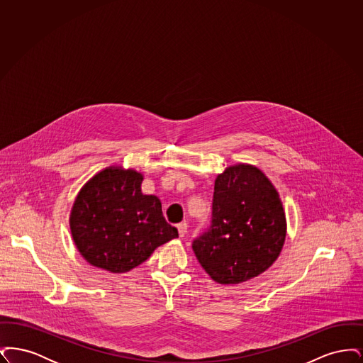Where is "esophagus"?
<instances>
[{"mask_svg":"<svg viewBox=\"0 0 363 363\" xmlns=\"http://www.w3.org/2000/svg\"><path fill=\"white\" fill-rule=\"evenodd\" d=\"M177 228H178V234H179V237H185V234H186V231H188V223H179V225H177Z\"/></svg>","mask_w":363,"mask_h":363,"instance_id":"obj_1","label":"esophagus"}]
</instances>
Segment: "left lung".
<instances>
[{
	"mask_svg": "<svg viewBox=\"0 0 363 363\" xmlns=\"http://www.w3.org/2000/svg\"><path fill=\"white\" fill-rule=\"evenodd\" d=\"M286 230V213L272 182L256 166L240 163L216 177L211 225L191 247L212 280L238 284L277 261Z\"/></svg>",
	"mask_w": 363,
	"mask_h": 363,
	"instance_id": "1",
	"label": "left lung"
}]
</instances>
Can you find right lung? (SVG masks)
<instances>
[{
	"label": "right lung",
	"instance_id": "right-lung-1",
	"mask_svg": "<svg viewBox=\"0 0 363 363\" xmlns=\"http://www.w3.org/2000/svg\"><path fill=\"white\" fill-rule=\"evenodd\" d=\"M143 179L136 170L110 166L79 191L70 211V233L91 265L125 274L178 237L163 216L160 200L141 193Z\"/></svg>",
	"mask_w": 363,
	"mask_h": 363
}]
</instances>
